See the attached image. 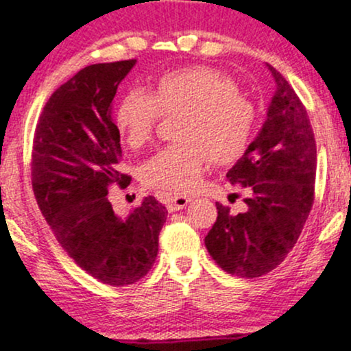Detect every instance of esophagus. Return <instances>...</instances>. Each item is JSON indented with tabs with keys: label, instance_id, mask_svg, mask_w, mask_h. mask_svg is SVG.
Wrapping results in <instances>:
<instances>
[{
	"label": "esophagus",
	"instance_id": "34e87169",
	"mask_svg": "<svg viewBox=\"0 0 351 351\" xmlns=\"http://www.w3.org/2000/svg\"><path fill=\"white\" fill-rule=\"evenodd\" d=\"M189 201H191V198H188V196H183V195L170 196V198H168V208H170V211L183 209L189 203Z\"/></svg>",
	"mask_w": 351,
	"mask_h": 351
}]
</instances>
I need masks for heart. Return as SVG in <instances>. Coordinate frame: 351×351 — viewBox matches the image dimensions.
Returning <instances> with one entry per match:
<instances>
[{
  "mask_svg": "<svg viewBox=\"0 0 351 351\" xmlns=\"http://www.w3.org/2000/svg\"><path fill=\"white\" fill-rule=\"evenodd\" d=\"M181 115L178 145L148 160L143 180L168 191L198 186L209 162L226 165L243 155L251 140L256 112L228 77L209 67L168 72L153 84L152 94L132 90L115 110V125L132 148L147 145L160 119Z\"/></svg>",
  "mask_w": 351,
  "mask_h": 351,
  "instance_id": "1",
  "label": "heart"
}]
</instances>
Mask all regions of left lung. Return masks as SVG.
Returning <instances> with one entry per match:
<instances>
[{
	"instance_id": "obj_1",
	"label": "left lung",
	"mask_w": 351,
	"mask_h": 351,
	"mask_svg": "<svg viewBox=\"0 0 351 351\" xmlns=\"http://www.w3.org/2000/svg\"><path fill=\"white\" fill-rule=\"evenodd\" d=\"M276 80L263 128L228 171L247 188L245 211L231 215L216 203L217 219L204 237L224 272L254 279L276 269L299 239L313 204L317 147L307 110L291 84L265 64Z\"/></svg>"
}]
</instances>
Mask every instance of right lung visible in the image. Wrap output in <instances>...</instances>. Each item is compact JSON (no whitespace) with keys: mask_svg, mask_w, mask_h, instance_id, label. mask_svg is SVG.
<instances>
[{"mask_svg":"<svg viewBox=\"0 0 351 351\" xmlns=\"http://www.w3.org/2000/svg\"><path fill=\"white\" fill-rule=\"evenodd\" d=\"M135 64H92L62 84L44 106L33 145L34 196L56 239L88 276L114 287L147 276L168 215L147 196L119 216L107 198L112 183H128L117 168L122 148L112 104Z\"/></svg>","mask_w":351,"mask_h":351,"instance_id":"right-lung-1","label":"right lung"}]
</instances>
